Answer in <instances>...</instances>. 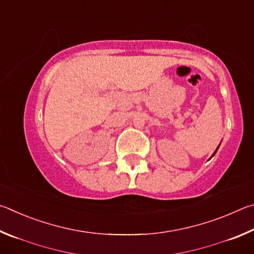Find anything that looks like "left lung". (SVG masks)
<instances>
[{
  "instance_id": "8db88e82",
  "label": "left lung",
  "mask_w": 254,
  "mask_h": 254,
  "mask_svg": "<svg viewBox=\"0 0 254 254\" xmlns=\"http://www.w3.org/2000/svg\"><path fill=\"white\" fill-rule=\"evenodd\" d=\"M216 151H217V149H216ZM216 151H215V152L213 153V156H214V154H215V153H216ZM213 156H212V157H213ZM212 157H210V158H212Z\"/></svg>"
}]
</instances>
